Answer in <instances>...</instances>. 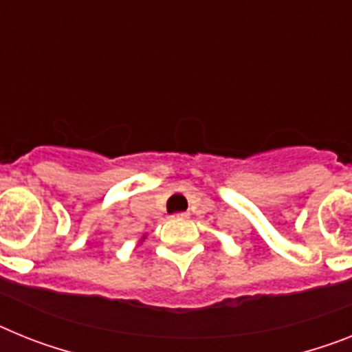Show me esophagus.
I'll use <instances>...</instances> for the list:
<instances>
[{"label":"esophagus","instance_id":"obj_1","mask_svg":"<svg viewBox=\"0 0 352 352\" xmlns=\"http://www.w3.org/2000/svg\"><path fill=\"white\" fill-rule=\"evenodd\" d=\"M173 218H190V212H177Z\"/></svg>","mask_w":352,"mask_h":352}]
</instances>
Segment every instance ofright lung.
Masks as SVG:
<instances>
[{
    "mask_svg": "<svg viewBox=\"0 0 352 352\" xmlns=\"http://www.w3.org/2000/svg\"><path fill=\"white\" fill-rule=\"evenodd\" d=\"M144 238H146V236H141V241H143V240H144Z\"/></svg>",
    "mask_w": 352,
    "mask_h": 352,
    "instance_id": "right-lung-1",
    "label": "right lung"
}]
</instances>
